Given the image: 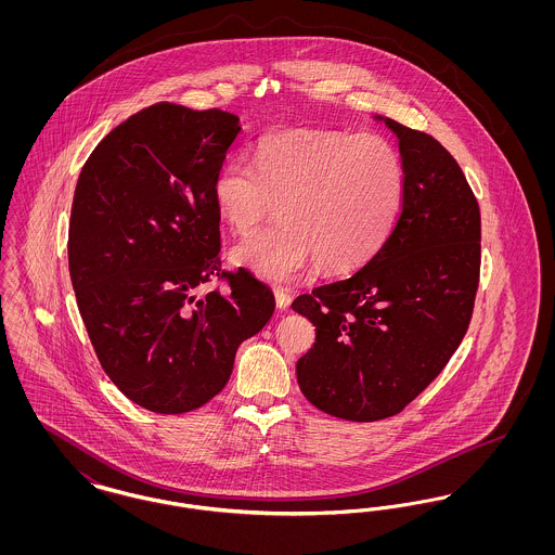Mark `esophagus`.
Listing matches in <instances>:
<instances>
[{
	"label": "esophagus",
	"mask_w": 555,
	"mask_h": 555,
	"mask_svg": "<svg viewBox=\"0 0 555 555\" xmlns=\"http://www.w3.org/2000/svg\"><path fill=\"white\" fill-rule=\"evenodd\" d=\"M274 299L279 310H287L291 306V295L285 289H274Z\"/></svg>",
	"instance_id": "obj_1"
}]
</instances>
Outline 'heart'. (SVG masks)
<instances>
[{
	"label": "heart",
	"mask_w": 555,
	"mask_h": 555,
	"mask_svg": "<svg viewBox=\"0 0 555 555\" xmlns=\"http://www.w3.org/2000/svg\"><path fill=\"white\" fill-rule=\"evenodd\" d=\"M227 227L245 235L279 204L281 222L238 241L231 260L268 281H289L318 260L331 274L370 262L385 245L403 199V164L380 134L272 132L256 166L233 159L211 186Z\"/></svg>",
	"instance_id": "b5f03b06"
}]
</instances>
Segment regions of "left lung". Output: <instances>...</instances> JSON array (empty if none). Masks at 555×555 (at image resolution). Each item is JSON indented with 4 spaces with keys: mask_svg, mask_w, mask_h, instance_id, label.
Instances as JSON below:
<instances>
[{
    "mask_svg": "<svg viewBox=\"0 0 555 555\" xmlns=\"http://www.w3.org/2000/svg\"><path fill=\"white\" fill-rule=\"evenodd\" d=\"M374 118L399 141L396 227L353 276L291 304L317 326L297 360L301 393L353 423L396 416L446 369L468 331L480 272V210L457 162L430 134Z\"/></svg>",
    "mask_w": 555,
    "mask_h": 555,
    "instance_id": "obj_1",
    "label": "left lung"
}]
</instances>
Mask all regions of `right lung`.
<instances>
[{
	"label": "right lung",
	"mask_w": 555,
	"mask_h": 555,
	"mask_svg": "<svg viewBox=\"0 0 555 555\" xmlns=\"http://www.w3.org/2000/svg\"><path fill=\"white\" fill-rule=\"evenodd\" d=\"M238 116L159 102L107 132L75 189L68 268L80 318L109 380L156 414L218 396L238 345L264 328L272 291L220 270L211 186ZM211 278L232 287L198 295Z\"/></svg>",
	"instance_id": "right-lung-1"
}]
</instances>
